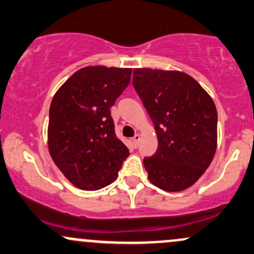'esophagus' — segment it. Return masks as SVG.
<instances>
[{
  "mask_svg": "<svg viewBox=\"0 0 254 254\" xmlns=\"http://www.w3.org/2000/svg\"><path fill=\"white\" fill-rule=\"evenodd\" d=\"M139 139H141V136H139L138 133H137V135H135V136L132 137V142H133V145H135V147H137V145H138Z\"/></svg>",
  "mask_w": 254,
  "mask_h": 254,
  "instance_id": "esophagus-1",
  "label": "esophagus"
}]
</instances>
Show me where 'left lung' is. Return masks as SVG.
I'll use <instances>...</instances> for the list:
<instances>
[{"instance_id":"1","label":"left lung","mask_w":254,"mask_h":254,"mask_svg":"<svg viewBox=\"0 0 254 254\" xmlns=\"http://www.w3.org/2000/svg\"><path fill=\"white\" fill-rule=\"evenodd\" d=\"M133 88L155 127L156 153L144 157L151 184L183 191L202 177L217 145V111L210 95L190 75L133 69Z\"/></svg>"}]
</instances>
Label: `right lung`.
<instances>
[{"label":"right lung","mask_w":254,"mask_h":254,"mask_svg":"<svg viewBox=\"0 0 254 254\" xmlns=\"http://www.w3.org/2000/svg\"><path fill=\"white\" fill-rule=\"evenodd\" d=\"M129 68L86 66L52 98L48 143L54 162L81 190L115 182L129 149L116 136L110 107L130 82Z\"/></svg>","instance_id":"right-lung-1"}]
</instances>
